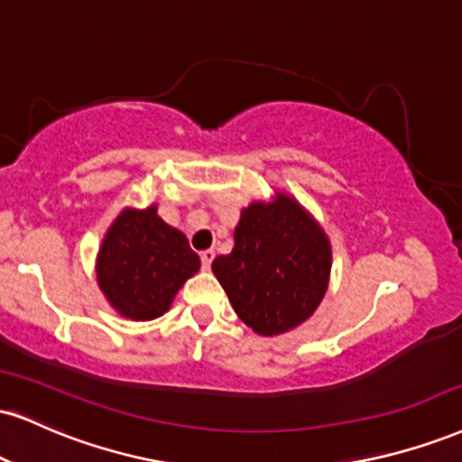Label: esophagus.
Wrapping results in <instances>:
<instances>
[{
    "label": "esophagus",
    "instance_id": "esophagus-1",
    "mask_svg": "<svg viewBox=\"0 0 462 462\" xmlns=\"http://www.w3.org/2000/svg\"><path fill=\"white\" fill-rule=\"evenodd\" d=\"M199 260H202L204 269H210V264H213V260H215V252L213 249H204V252L199 254Z\"/></svg>",
    "mask_w": 462,
    "mask_h": 462
}]
</instances>
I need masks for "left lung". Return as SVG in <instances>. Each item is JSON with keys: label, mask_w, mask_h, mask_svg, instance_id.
Wrapping results in <instances>:
<instances>
[{"label": "left lung", "mask_w": 462, "mask_h": 462, "mask_svg": "<svg viewBox=\"0 0 462 462\" xmlns=\"http://www.w3.org/2000/svg\"><path fill=\"white\" fill-rule=\"evenodd\" d=\"M213 273L238 319L260 336H280L308 320L325 297L329 238L297 199L275 193L241 210L235 247L217 255Z\"/></svg>", "instance_id": "8db88e82"}]
</instances>
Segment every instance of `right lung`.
<instances>
[{"instance_id": "1", "label": "right lung", "mask_w": 462, "mask_h": 462, "mask_svg": "<svg viewBox=\"0 0 462 462\" xmlns=\"http://www.w3.org/2000/svg\"><path fill=\"white\" fill-rule=\"evenodd\" d=\"M198 269L199 258L187 236L165 224L154 204L122 210L97 255L98 288L111 308L131 320L163 316Z\"/></svg>"}]
</instances>
